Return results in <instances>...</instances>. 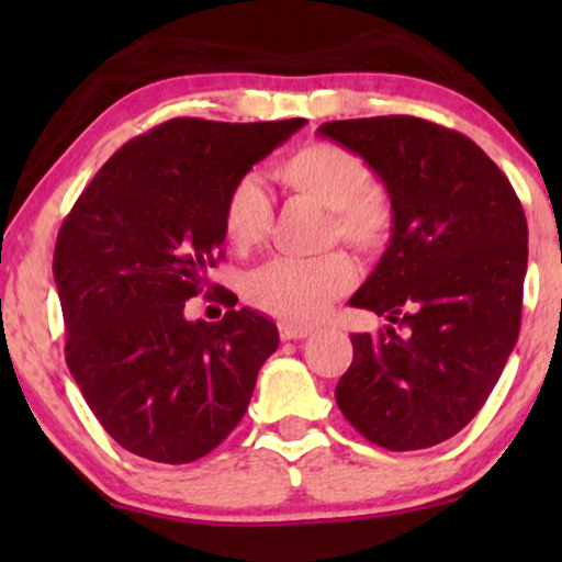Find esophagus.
<instances>
[{
    "label": "esophagus",
    "instance_id": "obj_1",
    "mask_svg": "<svg viewBox=\"0 0 562 562\" xmlns=\"http://www.w3.org/2000/svg\"><path fill=\"white\" fill-rule=\"evenodd\" d=\"M279 335H281V340H302V337H310L312 335V327H302V325H291V322H281Z\"/></svg>",
    "mask_w": 562,
    "mask_h": 562
}]
</instances>
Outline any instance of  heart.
<instances>
[{
    "label": "heart",
    "instance_id": "obj_1",
    "mask_svg": "<svg viewBox=\"0 0 562 562\" xmlns=\"http://www.w3.org/2000/svg\"><path fill=\"white\" fill-rule=\"evenodd\" d=\"M273 179L294 194L312 196L329 210V237H340L363 256H381L396 237V206L356 150L317 140L291 150L273 166ZM273 225V204L263 183L245 173L222 202V233L235 250L266 240ZM356 283V266L335 250L319 258H273L248 276L250 304L291 325L319 319L335 299Z\"/></svg>",
    "mask_w": 562,
    "mask_h": 562
}]
</instances>
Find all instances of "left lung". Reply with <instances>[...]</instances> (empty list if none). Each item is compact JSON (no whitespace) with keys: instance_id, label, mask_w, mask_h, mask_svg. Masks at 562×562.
Wrapping results in <instances>:
<instances>
[{"instance_id":"obj_1","label":"left lung","mask_w":562,"mask_h":562,"mask_svg":"<svg viewBox=\"0 0 562 562\" xmlns=\"http://www.w3.org/2000/svg\"><path fill=\"white\" fill-rule=\"evenodd\" d=\"M379 173L396 237L350 299L391 327L352 335L335 398L366 440L422 450L471 422L519 337L527 220L519 196L471 137L386 117L319 125Z\"/></svg>"}]
</instances>
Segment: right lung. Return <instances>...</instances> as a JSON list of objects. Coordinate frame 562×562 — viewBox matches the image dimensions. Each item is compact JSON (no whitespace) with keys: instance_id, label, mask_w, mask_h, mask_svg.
I'll use <instances>...</instances> for the list:
<instances>
[{"instance_id":"obj_1","label":"right lung","mask_w":562,"mask_h":562,"mask_svg":"<svg viewBox=\"0 0 562 562\" xmlns=\"http://www.w3.org/2000/svg\"><path fill=\"white\" fill-rule=\"evenodd\" d=\"M306 120L176 117L122 145L58 229L53 279L66 363L112 440L156 463H191L237 427L279 348L263 314L189 322L222 258L227 189ZM220 302L235 306L222 289Z\"/></svg>"}]
</instances>
